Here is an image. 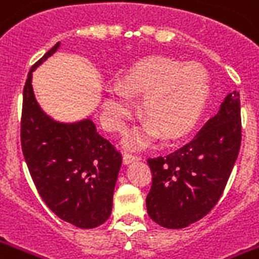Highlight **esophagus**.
Masks as SVG:
<instances>
[{
  "label": "esophagus",
  "instance_id": "34e87169",
  "mask_svg": "<svg viewBox=\"0 0 259 259\" xmlns=\"http://www.w3.org/2000/svg\"><path fill=\"white\" fill-rule=\"evenodd\" d=\"M140 160V157L139 155H132V154H124L123 155V164H130V162H135V161Z\"/></svg>",
  "mask_w": 259,
  "mask_h": 259
}]
</instances>
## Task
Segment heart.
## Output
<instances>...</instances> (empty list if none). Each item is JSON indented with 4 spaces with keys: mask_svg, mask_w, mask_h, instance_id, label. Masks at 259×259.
Wrapping results in <instances>:
<instances>
[{
    "mask_svg": "<svg viewBox=\"0 0 259 259\" xmlns=\"http://www.w3.org/2000/svg\"><path fill=\"white\" fill-rule=\"evenodd\" d=\"M132 97H143L142 116L147 124L126 139L129 147H143L160 135L177 140L198 123L209 98V78L198 63L168 57H150L136 63L123 74L120 85L111 87L104 99L105 126L123 132L135 113Z\"/></svg>",
    "mask_w": 259,
    "mask_h": 259,
    "instance_id": "heart-1",
    "label": "heart"
}]
</instances>
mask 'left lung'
<instances>
[{"label":"left lung","mask_w":259,"mask_h":259,"mask_svg":"<svg viewBox=\"0 0 259 259\" xmlns=\"http://www.w3.org/2000/svg\"><path fill=\"white\" fill-rule=\"evenodd\" d=\"M240 94H229L218 115L191 142L165 157L148 158L153 184L147 213L165 229H184L214 207L241 144Z\"/></svg>","instance_id":"1"}]
</instances>
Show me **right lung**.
Wrapping results in <instances>:
<instances>
[{
  "instance_id": "1",
  "label": "right lung",
  "mask_w": 259,
  "mask_h": 259,
  "mask_svg": "<svg viewBox=\"0 0 259 259\" xmlns=\"http://www.w3.org/2000/svg\"><path fill=\"white\" fill-rule=\"evenodd\" d=\"M60 48L56 43L32 66L23 88L21 144L36 189L57 218L94 229L111 216L122 155L98 135L91 119L57 122L41 111L32 73Z\"/></svg>"
}]
</instances>
